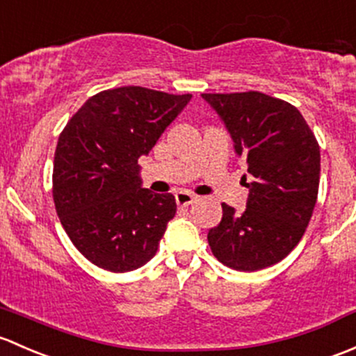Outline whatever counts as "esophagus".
I'll return each mask as SVG.
<instances>
[{"instance_id": "esophagus-1", "label": "esophagus", "mask_w": 356, "mask_h": 356, "mask_svg": "<svg viewBox=\"0 0 356 356\" xmlns=\"http://www.w3.org/2000/svg\"><path fill=\"white\" fill-rule=\"evenodd\" d=\"M175 199H177V204L179 205V207H186V205L192 204L197 197L192 195L190 192H177Z\"/></svg>"}]
</instances>
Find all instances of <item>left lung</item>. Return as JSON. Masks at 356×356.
Masks as SVG:
<instances>
[{
	"label": "left lung",
	"mask_w": 356,
	"mask_h": 356,
	"mask_svg": "<svg viewBox=\"0 0 356 356\" xmlns=\"http://www.w3.org/2000/svg\"><path fill=\"white\" fill-rule=\"evenodd\" d=\"M202 97L225 122L254 177L243 212L221 204L222 219L209 229V247L234 270H260L286 257L309 226L321 149L302 113L286 101L255 90Z\"/></svg>",
	"instance_id": "8db88e82"
}]
</instances>
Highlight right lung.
Masks as SVG:
<instances>
[{
	"mask_svg": "<svg viewBox=\"0 0 356 356\" xmlns=\"http://www.w3.org/2000/svg\"><path fill=\"white\" fill-rule=\"evenodd\" d=\"M190 99L135 86L102 90L61 131L54 205L76 250L101 269L128 273L156 255L177 202L171 193L142 188L138 157Z\"/></svg>",
	"mask_w": 356,
	"mask_h": 356,
	"instance_id": "1",
	"label": "right lung"
}]
</instances>
